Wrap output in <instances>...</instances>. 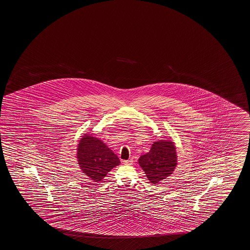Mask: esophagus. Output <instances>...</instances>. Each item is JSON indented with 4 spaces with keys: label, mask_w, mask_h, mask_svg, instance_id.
Masks as SVG:
<instances>
[{
    "label": "esophagus",
    "mask_w": 250,
    "mask_h": 250,
    "mask_svg": "<svg viewBox=\"0 0 250 250\" xmlns=\"http://www.w3.org/2000/svg\"><path fill=\"white\" fill-rule=\"evenodd\" d=\"M132 159H130V160H124L123 161V164L125 165H131L132 164Z\"/></svg>",
    "instance_id": "34e87169"
}]
</instances>
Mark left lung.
Returning <instances> with one entry per match:
<instances>
[{"instance_id": "obj_1", "label": "left lung", "mask_w": 250, "mask_h": 250, "mask_svg": "<svg viewBox=\"0 0 250 250\" xmlns=\"http://www.w3.org/2000/svg\"><path fill=\"white\" fill-rule=\"evenodd\" d=\"M138 163L151 184H158L170 177L178 165L174 142L170 138L154 142L149 152L141 156Z\"/></svg>"}]
</instances>
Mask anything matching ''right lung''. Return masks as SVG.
<instances>
[{
  "mask_svg": "<svg viewBox=\"0 0 250 250\" xmlns=\"http://www.w3.org/2000/svg\"><path fill=\"white\" fill-rule=\"evenodd\" d=\"M76 158L80 170L93 182H101L114 167L120 165L113 151L100 138L90 133L80 138Z\"/></svg>",
  "mask_w": 250,
  "mask_h": 250,
  "instance_id": "1",
  "label": "right lung"
}]
</instances>
